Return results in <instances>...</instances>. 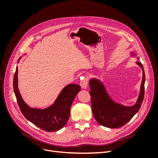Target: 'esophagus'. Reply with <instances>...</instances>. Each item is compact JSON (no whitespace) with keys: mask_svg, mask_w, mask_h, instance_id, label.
<instances>
[{"mask_svg":"<svg viewBox=\"0 0 158 158\" xmlns=\"http://www.w3.org/2000/svg\"><path fill=\"white\" fill-rule=\"evenodd\" d=\"M82 79V78H81V81H80V83L81 87H82V89H86L87 87H88V79L86 77H84V79H83L82 80H81Z\"/></svg>","mask_w":158,"mask_h":158,"instance_id":"1","label":"esophagus"}]
</instances>
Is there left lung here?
<instances>
[{
  "mask_svg": "<svg viewBox=\"0 0 158 158\" xmlns=\"http://www.w3.org/2000/svg\"><path fill=\"white\" fill-rule=\"evenodd\" d=\"M130 55L139 59L135 51H132ZM136 64L142 70V79L138 97L132 106H125L114 101L107 92V88L102 80L95 77L89 80L92 113L99 125L111 128L121 127L139 111L144 95L145 74L142 64L139 62H136Z\"/></svg>",
  "mask_w": 158,
  "mask_h": 158,
  "instance_id": "8db88e82",
  "label": "left lung"
}]
</instances>
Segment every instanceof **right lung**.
<instances>
[{
    "instance_id": "right-lung-1",
    "label": "right lung",
    "mask_w": 158,
    "mask_h": 158,
    "mask_svg": "<svg viewBox=\"0 0 158 158\" xmlns=\"http://www.w3.org/2000/svg\"><path fill=\"white\" fill-rule=\"evenodd\" d=\"M23 55L19 58L18 63ZM18 66L14 74L13 87L17 102L23 115L33 125L47 132L59 131L65 126L70 117V110L76 95L81 90L78 84H70L60 91L53 103L44 109L30 107L23 101L18 89Z\"/></svg>"
}]
</instances>
